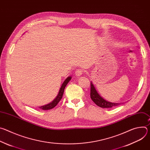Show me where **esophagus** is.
I'll list each match as a JSON object with an SVG mask.
<instances>
[{
  "label": "esophagus",
  "mask_w": 150,
  "mask_h": 150,
  "mask_svg": "<svg viewBox=\"0 0 150 150\" xmlns=\"http://www.w3.org/2000/svg\"><path fill=\"white\" fill-rule=\"evenodd\" d=\"M83 70L81 69H79L75 71V75L77 76H80L83 74Z\"/></svg>",
  "instance_id": "esophagus-1"
}]
</instances>
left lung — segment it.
Here are the masks:
<instances>
[{"label":"left lung","mask_w":150,"mask_h":150,"mask_svg":"<svg viewBox=\"0 0 150 150\" xmlns=\"http://www.w3.org/2000/svg\"><path fill=\"white\" fill-rule=\"evenodd\" d=\"M90 97L91 100L93 101V102L96 105L100 107L101 108H113V107L117 106L120 104V103H112L104 99L98 93L92 82H91Z\"/></svg>","instance_id":"left-lung-1"}]
</instances>
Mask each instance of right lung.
<instances>
[{
  "label": "right lung",
  "mask_w": 150,
  "mask_h": 150,
  "mask_svg": "<svg viewBox=\"0 0 150 150\" xmlns=\"http://www.w3.org/2000/svg\"><path fill=\"white\" fill-rule=\"evenodd\" d=\"M72 79V76H68L64 82H63L62 86L60 88L59 92L57 94V96H56V97L50 103L44 105H42V106H40L38 108L42 110H50L52 109L53 108H54V107L57 104V103L60 101V100L62 99L63 93H64V90H65L67 85L68 83V82L70 81V80Z\"/></svg>",
  "instance_id": "add662e5"
}]
</instances>
